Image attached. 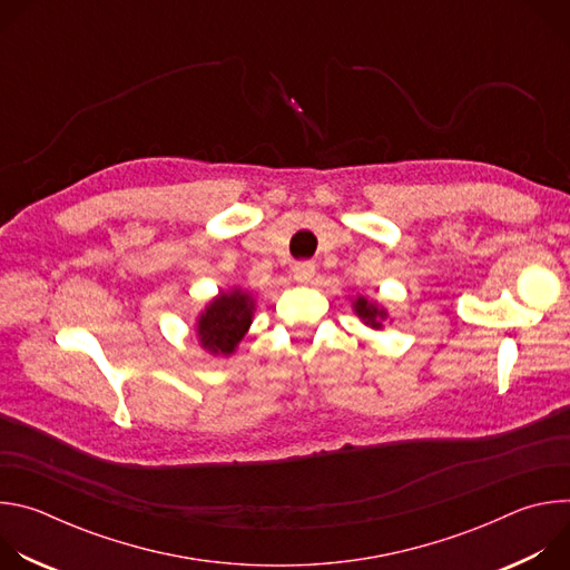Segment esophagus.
Segmentation results:
<instances>
[{
	"instance_id": "34e87169",
	"label": "esophagus",
	"mask_w": 570,
	"mask_h": 570,
	"mask_svg": "<svg viewBox=\"0 0 570 570\" xmlns=\"http://www.w3.org/2000/svg\"><path fill=\"white\" fill-rule=\"evenodd\" d=\"M315 277V264L313 262H299L293 266V279L299 284H311Z\"/></svg>"
}]
</instances>
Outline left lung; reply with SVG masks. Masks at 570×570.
<instances>
[{"instance_id":"8db88e82","label":"left lung","mask_w":570,"mask_h":570,"mask_svg":"<svg viewBox=\"0 0 570 570\" xmlns=\"http://www.w3.org/2000/svg\"><path fill=\"white\" fill-rule=\"evenodd\" d=\"M352 308L358 315V320L365 324V327H370L374 332H381L385 327V322H392L387 308L379 299H372L367 295L356 293L352 297Z\"/></svg>"}]
</instances>
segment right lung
<instances>
[{
  "mask_svg": "<svg viewBox=\"0 0 570 570\" xmlns=\"http://www.w3.org/2000/svg\"><path fill=\"white\" fill-rule=\"evenodd\" d=\"M257 299L248 288L229 286L218 291L196 315L198 345L212 356H232L250 332Z\"/></svg>",
  "mask_w": 570,
  "mask_h": 570,
  "instance_id": "add662e5",
  "label": "right lung"
}]
</instances>
